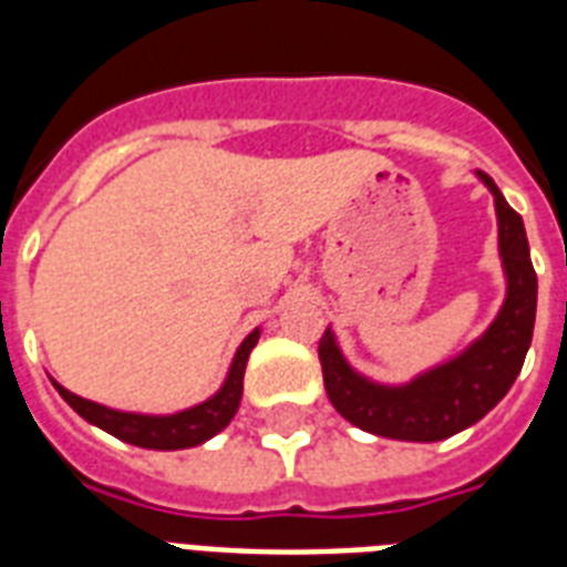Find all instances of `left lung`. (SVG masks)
<instances>
[{
	"instance_id": "1",
	"label": "left lung",
	"mask_w": 567,
	"mask_h": 567,
	"mask_svg": "<svg viewBox=\"0 0 567 567\" xmlns=\"http://www.w3.org/2000/svg\"><path fill=\"white\" fill-rule=\"evenodd\" d=\"M480 179L494 194L501 226V258L506 270V302L494 323L465 353L421 373L409 385H377L355 373L338 350L332 329L318 344L323 385L341 417L364 432L396 441H441L483 421L518 379L536 327L538 279L529 261L520 214L503 199L492 176Z\"/></svg>"
}]
</instances>
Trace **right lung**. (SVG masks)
<instances>
[{
    "mask_svg": "<svg viewBox=\"0 0 567 567\" xmlns=\"http://www.w3.org/2000/svg\"><path fill=\"white\" fill-rule=\"evenodd\" d=\"M256 341L258 329L244 338V344L238 347V353L231 359L229 377H226L223 388L212 396V400H205V403L176 414L117 412V409L91 403V400H84V396L66 391L64 385H58L55 379H52V385L58 388V394L64 396L75 412L82 414L84 421L93 423V426H100V430L111 432L114 439L126 441V444H135V447L146 450L196 447V444H203V441H208L212 435H217L223 426H229V421L235 417V412H238L240 394H244V371H247V359L249 353H252Z\"/></svg>",
    "mask_w": 567,
    "mask_h": 567,
    "instance_id": "1",
    "label": "right lung"
}]
</instances>
